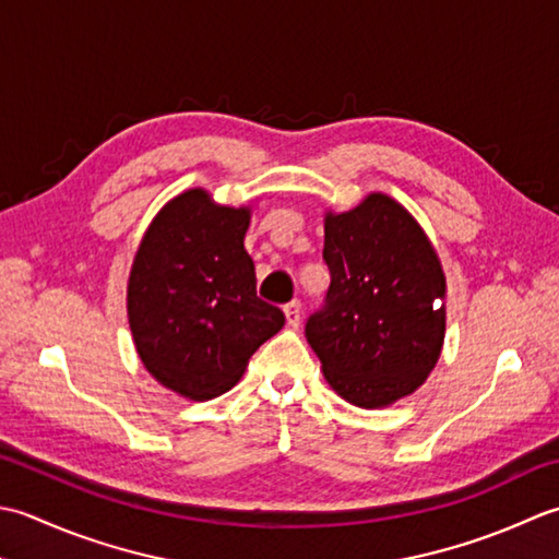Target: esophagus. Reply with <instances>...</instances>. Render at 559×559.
Returning <instances> with one entry per match:
<instances>
[{"label":"esophagus","instance_id":"obj_1","mask_svg":"<svg viewBox=\"0 0 559 559\" xmlns=\"http://www.w3.org/2000/svg\"><path fill=\"white\" fill-rule=\"evenodd\" d=\"M284 318H287L289 328H299L301 323V301H289L284 306Z\"/></svg>","mask_w":559,"mask_h":559}]
</instances>
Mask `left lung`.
<instances>
[{"label": "left lung", "mask_w": 559, "mask_h": 559, "mask_svg": "<svg viewBox=\"0 0 559 559\" xmlns=\"http://www.w3.org/2000/svg\"><path fill=\"white\" fill-rule=\"evenodd\" d=\"M330 287L306 321L328 383L359 407H383L425 383L447 330V280L425 231L373 192L325 216Z\"/></svg>", "instance_id": "obj_1"}]
</instances>
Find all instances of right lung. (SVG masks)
I'll list each match as a JSON object with an SVG mask.
<instances>
[{"label": "right lung", "instance_id": "obj_1", "mask_svg": "<svg viewBox=\"0 0 559 559\" xmlns=\"http://www.w3.org/2000/svg\"><path fill=\"white\" fill-rule=\"evenodd\" d=\"M248 222V210L188 190L156 214L134 255L128 316L136 355L158 383L192 401L229 391L284 325L277 306L255 294Z\"/></svg>", "mask_w": 559, "mask_h": 559}]
</instances>
